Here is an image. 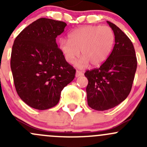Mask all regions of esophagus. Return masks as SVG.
Listing matches in <instances>:
<instances>
[{"mask_svg": "<svg viewBox=\"0 0 147 147\" xmlns=\"http://www.w3.org/2000/svg\"><path fill=\"white\" fill-rule=\"evenodd\" d=\"M82 75H83V72L82 71H79V70L76 71V73H75V76H76V78H78V77H80V76H82Z\"/></svg>", "mask_w": 147, "mask_h": 147, "instance_id": "34e87169", "label": "esophagus"}]
</instances>
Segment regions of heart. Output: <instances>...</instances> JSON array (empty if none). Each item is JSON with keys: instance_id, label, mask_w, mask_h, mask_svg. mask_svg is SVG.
<instances>
[{"instance_id": "b5f03b06", "label": "heart", "mask_w": 147, "mask_h": 147, "mask_svg": "<svg viewBox=\"0 0 147 147\" xmlns=\"http://www.w3.org/2000/svg\"><path fill=\"white\" fill-rule=\"evenodd\" d=\"M69 39L60 38V51L65 60L73 64L82 54L78 63L79 67H85L91 63L93 66L102 65L112 53L115 44V33L109 26H84L71 31Z\"/></svg>"}]
</instances>
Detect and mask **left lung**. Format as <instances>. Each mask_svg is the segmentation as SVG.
<instances>
[{
  "label": "left lung",
  "instance_id": "obj_1",
  "mask_svg": "<svg viewBox=\"0 0 147 147\" xmlns=\"http://www.w3.org/2000/svg\"><path fill=\"white\" fill-rule=\"evenodd\" d=\"M107 22L115 33L112 52L100 67L84 73L88 80L87 104L97 111L112 109L128 97L137 67L131 41L116 25Z\"/></svg>",
  "mask_w": 147,
  "mask_h": 147
}]
</instances>
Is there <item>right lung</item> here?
Returning a JSON list of instances; mask_svg holds the SVG:
<instances>
[{"label":"right lung","instance_id":"right-lung-1","mask_svg":"<svg viewBox=\"0 0 147 147\" xmlns=\"http://www.w3.org/2000/svg\"><path fill=\"white\" fill-rule=\"evenodd\" d=\"M67 24L39 18L16 37L10 67L16 92L34 109L44 110L59 102L62 90L75 78V70L56 43Z\"/></svg>","mask_w":147,"mask_h":147}]
</instances>
